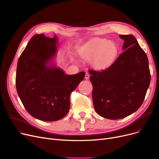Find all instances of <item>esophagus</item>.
I'll return each instance as SVG.
<instances>
[{"label": "esophagus", "mask_w": 159, "mask_h": 159, "mask_svg": "<svg viewBox=\"0 0 159 159\" xmlns=\"http://www.w3.org/2000/svg\"><path fill=\"white\" fill-rule=\"evenodd\" d=\"M89 78H90V75H89V74H88V73H86V74H85V78L86 80H89Z\"/></svg>", "instance_id": "obj_1"}]
</instances>
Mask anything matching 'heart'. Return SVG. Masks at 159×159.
Returning <instances> with one entry per match:
<instances>
[{"label": "heart", "instance_id": "1", "mask_svg": "<svg viewBox=\"0 0 159 159\" xmlns=\"http://www.w3.org/2000/svg\"><path fill=\"white\" fill-rule=\"evenodd\" d=\"M78 53L83 59L92 61L93 67L103 69L114 62L118 54L117 45L106 39H94L78 49Z\"/></svg>", "mask_w": 159, "mask_h": 159}]
</instances>
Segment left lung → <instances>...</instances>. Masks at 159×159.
<instances>
[{"label": "left lung", "mask_w": 159, "mask_h": 159, "mask_svg": "<svg viewBox=\"0 0 159 159\" xmlns=\"http://www.w3.org/2000/svg\"><path fill=\"white\" fill-rule=\"evenodd\" d=\"M124 40L121 53L106 70H89L92 99L96 112L109 119L131 115L141 107L150 86L151 75L148 57L132 35Z\"/></svg>", "instance_id": "8db88e82"}]
</instances>
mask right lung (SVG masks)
<instances>
[{"label": "right lung", "mask_w": 159, "mask_h": 159, "mask_svg": "<svg viewBox=\"0 0 159 159\" xmlns=\"http://www.w3.org/2000/svg\"><path fill=\"white\" fill-rule=\"evenodd\" d=\"M57 37L34 35L17 63L16 88L23 105L33 117L55 121L67 115L70 95L83 80L85 72L65 74L62 69L49 66L57 51Z\"/></svg>", "instance_id": "1"}]
</instances>
